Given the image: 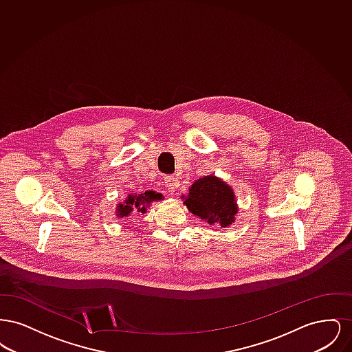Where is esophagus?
Here are the masks:
<instances>
[{
  "label": "esophagus",
  "mask_w": 352,
  "mask_h": 352,
  "mask_svg": "<svg viewBox=\"0 0 352 352\" xmlns=\"http://www.w3.org/2000/svg\"><path fill=\"white\" fill-rule=\"evenodd\" d=\"M165 186H166L168 192L173 194V192L178 188L179 182H178V179H177L174 175H166V177H165Z\"/></svg>",
  "instance_id": "obj_1"
}]
</instances>
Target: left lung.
Segmentation results:
<instances>
[{"mask_svg":"<svg viewBox=\"0 0 352 352\" xmlns=\"http://www.w3.org/2000/svg\"><path fill=\"white\" fill-rule=\"evenodd\" d=\"M182 198L190 212L218 228L231 226L239 211L234 190L215 175L195 181L188 188V195Z\"/></svg>","mask_w":352,"mask_h":352,"instance_id":"1","label":"left lung"}]
</instances>
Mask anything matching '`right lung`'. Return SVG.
<instances>
[{"instance_id":"1","label":"right lung","mask_w":352,"mask_h":352,"mask_svg":"<svg viewBox=\"0 0 352 352\" xmlns=\"http://www.w3.org/2000/svg\"><path fill=\"white\" fill-rule=\"evenodd\" d=\"M164 197L160 192L155 191H145L141 194H129L128 198L124 201V203H118L116 208V215L118 218H126L132 214L133 210H137V212L145 214L148 207L151 206L153 201H162Z\"/></svg>"}]
</instances>
